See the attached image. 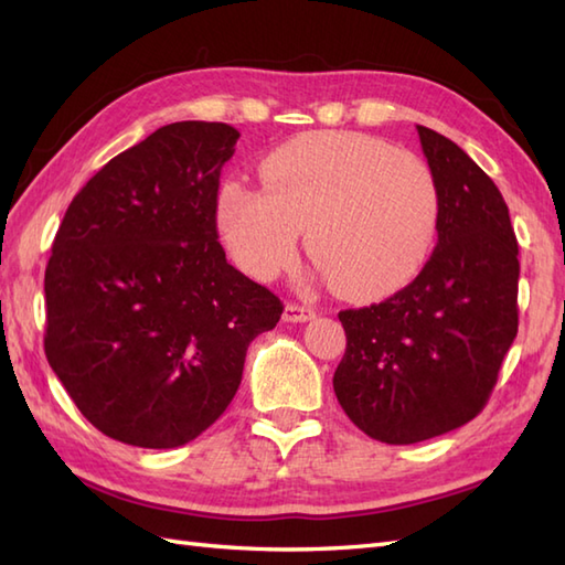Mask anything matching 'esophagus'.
<instances>
[{"label":"esophagus","mask_w":565,"mask_h":565,"mask_svg":"<svg viewBox=\"0 0 565 565\" xmlns=\"http://www.w3.org/2000/svg\"><path fill=\"white\" fill-rule=\"evenodd\" d=\"M313 318H316L313 308H306V306H298V303H286V308H284V320L286 322H308Z\"/></svg>","instance_id":"34e87169"}]
</instances>
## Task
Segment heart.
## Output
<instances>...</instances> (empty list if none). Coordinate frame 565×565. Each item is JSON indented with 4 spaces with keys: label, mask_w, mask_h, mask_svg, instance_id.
<instances>
[{
    "label": "heart",
    "mask_w": 565,
    "mask_h": 565,
    "mask_svg": "<svg viewBox=\"0 0 565 565\" xmlns=\"http://www.w3.org/2000/svg\"><path fill=\"white\" fill-rule=\"evenodd\" d=\"M264 191L223 184L218 227L255 279L289 269L306 247L334 291L376 298L423 267L437 235L439 194L423 158L359 134L320 130L271 150Z\"/></svg>",
    "instance_id": "b5f03b06"
}]
</instances>
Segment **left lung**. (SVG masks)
Returning <instances> with one entry per match:
<instances>
[{"label": "left lung", "mask_w": 565, "mask_h": 565, "mask_svg": "<svg viewBox=\"0 0 565 565\" xmlns=\"http://www.w3.org/2000/svg\"><path fill=\"white\" fill-rule=\"evenodd\" d=\"M439 194L437 247L383 303L342 310L347 350L332 386L371 439L415 444L483 411L518 338V237L481 167L417 126Z\"/></svg>", "instance_id": "obj_1"}]
</instances>
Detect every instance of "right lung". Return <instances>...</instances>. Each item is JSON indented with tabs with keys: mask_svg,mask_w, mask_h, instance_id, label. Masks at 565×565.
I'll return each mask as SVG.
<instances>
[{
	"mask_svg": "<svg viewBox=\"0 0 565 565\" xmlns=\"http://www.w3.org/2000/svg\"><path fill=\"white\" fill-rule=\"evenodd\" d=\"M239 134L179 121L116 154L72 199L45 269V356L79 413L142 449L196 439L231 405L249 342L284 306L218 243Z\"/></svg>",
	"mask_w": 565,
	"mask_h": 565,
	"instance_id": "1",
	"label": "right lung"
}]
</instances>
